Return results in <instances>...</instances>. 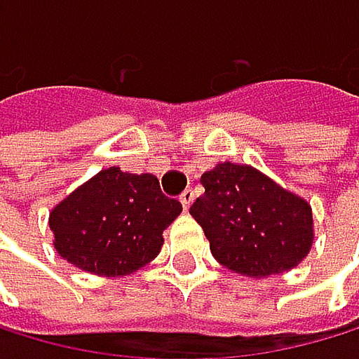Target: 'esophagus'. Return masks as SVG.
Segmentation results:
<instances>
[{
	"instance_id": "34e87169",
	"label": "esophagus",
	"mask_w": 359,
	"mask_h": 359,
	"mask_svg": "<svg viewBox=\"0 0 359 359\" xmlns=\"http://www.w3.org/2000/svg\"><path fill=\"white\" fill-rule=\"evenodd\" d=\"M194 198H196L194 189H185V191L181 194V204L185 206V209H189V206H191V202H194Z\"/></svg>"
}]
</instances>
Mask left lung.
<instances>
[{
	"label": "left lung",
	"mask_w": 359,
	"mask_h": 359,
	"mask_svg": "<svg viewBox=\"0 0 359 359\" xmlns=\"http://www.w3.org/2000/svg\"><path fill=\"white\" fill-rule=\"evenodd\" d=\"M191 204L219 265L248 278L297 267L314 243L312 206L248 163H217L202 174Z\"/></svg>",
	"instance_id": "8db88e82"
}]
</instances>
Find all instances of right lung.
Masks as SVG:
<instances>
[{
	"mask_svg": "<svg viewBox=\"0 0 359 359\" xmlns=\"http://www.w3.org/2000/svg\"><path fill=\"white\" fill-rule=\"evenodd\" d=\"M183 204L161 194L155 174L101 170L49 213L55 252L81 271L122 278L153 260Z\"/></svg>",
	"mask_w": 359,
	"mask_h": 359,
	"instance_id": "right-lung-1",
	"label": "right lung"
}]
</instances>
